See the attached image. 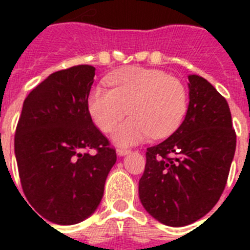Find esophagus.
Returning a JSON list of instances; mask_svg holds the SVG:
<instances>
[{
	"instance_id": "obj_1",
	"label": "esophagus",
	"mask_w": 250,
	"mask_h": 250,
	"mask_svg": "<svg viewBox=\"0 0 250 250\" xmlns=\"http://www.w3.org/2000/svg\"><path fill=\"white\" fill-rule=\"evenodd\" d=\"M116 151H118L119 155L123 156V155H125V154H127V152H129V149H127V147H118V150H116Z\"/></svg>"
}]
</instances>
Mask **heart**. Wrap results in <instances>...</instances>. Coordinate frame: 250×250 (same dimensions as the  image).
I'll return each instance as SVG.
<instances>
[{"label": "heart", "mask_w": 250, "mask_h": 250, "mask_svg": "<svg viewBox=\"0 0 250 250\" xmlns=\"http://www.w3.org/2000/svg\"><path fill=\"white\" fill-rule=\"evenodd\" d=\"M107 83L110 89L96 86L90 91L87 109L104 132L112 131L129 111L131 116L112 134L116 144H138L151 135L164 138L187 114V87L161 70L132 66L110 76Z\"/></svg>", "instance_id": "1"}]
</instances>
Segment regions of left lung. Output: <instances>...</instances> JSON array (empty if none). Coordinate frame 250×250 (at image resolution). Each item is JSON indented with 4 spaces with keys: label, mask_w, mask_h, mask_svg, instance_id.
<instances>
[{
    "label": "left lung",
    "mask_w": 250,
    "mask_h": 250,
    "mask_svg": "<svg viewBox=\"0 0 250 250\" xmlns=\"http://www.w3.org/2000/svg\"><path fill=\"white\" fill-rule=\"evenodd\" d=\"M189 106L182 125L146 149L139 196L147 213L170 227L203 218L228 180L237 135L229 105L204 77L189 75Z\"/></svg>",
    "instance_id": "8db88e82"
}]
</instances>
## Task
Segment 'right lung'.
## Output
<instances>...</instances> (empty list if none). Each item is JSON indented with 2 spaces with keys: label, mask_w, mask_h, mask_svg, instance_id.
<instances>
[{
  "label": "right lung",
  "mask_w": 250,
  "mask_h": 250,
  "mask_svg": "<svg viewBox=\"0 0 250 250\" xmlns=\"http://www.w3.org/2000/svg\"><path fill=\"white\" fill-rule=\"evenodd\" d=\"M94 76L90 65L51 74L27 95L17 123L15 155L22 190L28 207L55 224L89 218L116 163V151L87 109Z\"/></svg>",
  "instance_id": "1"
}]
</instances>
